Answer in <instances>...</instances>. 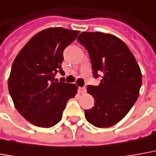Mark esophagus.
<instances>
[{"mask_svg": "<svg viewBox=\"0 0 156 156\" xmlns=\"http://www.w3.org/2000/svg\"><path fill=\"white\" fill-rule=\"evenodd\" d=\"M86 91V89L84 88V87H79L78 88V92L80 93V94H84Z\"/></svg>", "mask_w": 156, "mask_h": 156, "instance_id": "obj_1", "label": "esophagus"}]
</instances>
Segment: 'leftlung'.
Returning a JSON list of instances; mask_svg holds the SVG:
<instances>
[{
	"label": "left lung",
	"mask_w": 156,
	"mask_h": 156,
	"mask_svg": "<svg viewBox=\"0 0 156 156\" xmlns=\"http://www.w3.org/2000/svg\"><path fill=\"white\" fill-rule=\"evenodd\" d=\"M78 41L88 50L94 77L102 75L99 85L87 88L95 106L84 111L85 118L98 128L112 126L137 100L142 85L140 67L126 44L112 34L82 32Z\"/></svg>",
	"instance_id": "obj_1"
}]
</instances>
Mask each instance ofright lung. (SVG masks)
I'll use <instances>...</instances> for the list:
<instances>
[{"mask_svg":"<svg viewBox=\"0 0 156 156\" xmlns=\"http://www.w3.org/2000/svg\"><path fill=\"white\" fill-rule=\"evenodd\" d=\"M78 33L61 27L42 30L16 56L8 90L16 109L34 126L49 128L60 122L66 102L77 94L75 83L55 82L54 77L63 73V51Z\"/></svg>","mask_w":156,"mask_h":156,"instance_id":"1","label":"right lung"}]
</instances>
